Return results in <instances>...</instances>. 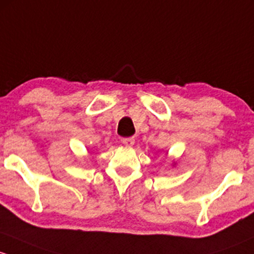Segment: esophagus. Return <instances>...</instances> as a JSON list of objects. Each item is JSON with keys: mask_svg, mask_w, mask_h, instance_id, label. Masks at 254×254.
I'll return each mask as SVG.
<instances>
[{"mask_svg": "<svg viewBox=\"0 0 254 254\" xmlns=\"http://www.w3.org/2000/svg\"><path fill=\"white\" fill-rule=\"evenodd\" d=\"M121 142L124 143L125 145H127V146H132L133 144H134V138H133V137H129V138H122Z\"/></svg>", "mask_w": 254, "mask_h": 254, "instance_id": "obj_1", "label": "esophagus"}]
</instances>
